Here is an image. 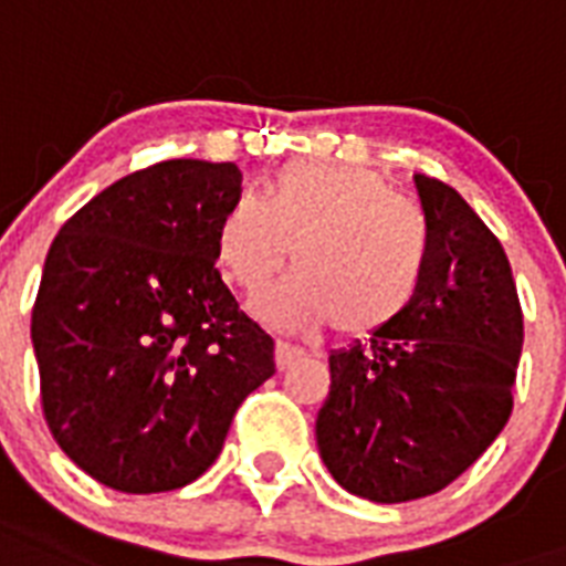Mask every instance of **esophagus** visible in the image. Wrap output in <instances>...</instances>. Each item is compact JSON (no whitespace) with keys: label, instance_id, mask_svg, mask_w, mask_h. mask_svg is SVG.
I'll return each mask as SVG.
<instances>
[{"label":"esophagus","instance_id":"esophagus-1","mask_svg":"<svg viewBox=\"0 0 566 566\" xmlns=\"http://www.w3.org/2000/svg\"><path fill=\"white\" fill-rule=\"evenodd\" d=\"M305 355V348L293 346V343H284V339H275V366L279 369H287L293 360Z\"/></svg>","mask_w":566,"mask_h":566}]
</instances>
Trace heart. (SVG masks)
<instances>
[{
	"label": "heart",
	"mask_w": 566,
	"mask_h": 566,
	"mask_svg": "<svg viewBox=\"0 0 566 566\" xmlns=\"http://www.w3.org/2000/svg\"><path fill=\"white\" fill-rule=\"evenodd\" d=\"M218 264L229 284L259 293L287 264L293 273L255 302L282 328L334 325L369 337L398 323L416 302L430 264L421 211L392 195L371 168L284 165L268 200L238 195L218 223Z\"/></svg>",
	"instance_id": "1"
}]
</instances>
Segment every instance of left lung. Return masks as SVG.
Returning a JSON list of instances; mask_svg holds the SVG:
<instances>
[{
	"label": "left lung",
	"instance_id": "1",
	"mask_svg": "<svg viewBox=\"0 0 566 566\" xmlns=\"http://www.w3.org/2000/svg\"><path fill=\"white\" fill-rule=\"evenodd\" d=\"M430 264L407 314L331 352L316 444L331 476L371 503L442 491L512 416L523 311L497 235L459 191L416 174Z\"/></svg>",
	"mask_w": 566,
	"mask_h": 566
}]
</instances>
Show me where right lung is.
<instances>
[{
	"label": "right lung",
	"mask_w": 566,
	"mask_h": 566,
	"mask_svg": "<svg viewBox=\"0 0 566 566\" xmlns=\"http://www.w3.org/2000/svg\"><path fill=\"white\" fill-rule=\"evenodd\" d=\"M238 195L235 163H156L92 197L45 255L31 311L45 424L107 489L195 482L275 371L273 337L214 268Z\"/></svg>",
	"instance_id": "obj_1"
}]
</instances>
